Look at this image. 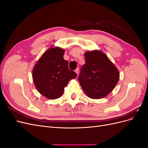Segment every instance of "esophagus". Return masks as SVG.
I'll return each instance as SVG.
<instances>
[{
    "instance_id": "1",
    "label": "esophagus",
    "mask_w": 148,
    "mask_h": 148,
    "mask_svg": "<svg viewBox=\"0 0 148 148\" xmlns=\"http://www.w3.org/2000/svg\"><path fill=\"white\" fill-rule=\"evenodd\" d=\"M75 72L77 73V75H78V73H79V69H78V68H77V69L75 70Z\"/></svg>"
}]
</instances>
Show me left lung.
I'll return each mask as SVG.
<instances>
[{
    "mask_svg": "<svg viewBox=\"0 0 148 148\" xmlns=\"http://www.w3.org/2000/svg\"><path fill=\"white\" fill-rule=\"evenodd\" d=\"M85 64L78 77L80 85L92 99L104 97L113 90L119 79V72L104 53L99 51L84 53Z\"/></svg>",
    "mask_w": 148,
    "mask_h": 148,
    "instance_id": "obj_1",
    "label": "left lung"
}]
</instances>
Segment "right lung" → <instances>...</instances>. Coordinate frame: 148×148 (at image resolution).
I'll return each mask as SVG.
<instances>
[{
    "label": "right lung",
    "mask_w": 148,
    "mask_h": 148,
    "mask_svg": "<svg viewBox=\"0 0 148 148\" xmlns=\"http://www.w3.org/2000/svg\"><path fill=\"white\" fill-rule=\"evenodd\" d=\"M64 50L60 47L50 48L36 64L33 71L35 86L48 99L60 97L70 79L77 75L69 70V62L64 59Z\"/></svg>",
    "instance_id": "obj_1"
}]
</instances>
